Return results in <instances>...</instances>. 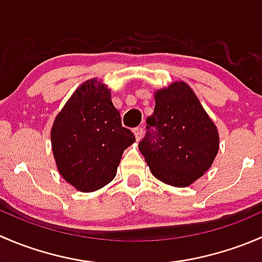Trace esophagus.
Masks as SVG:
<instances>
[{"mask_svg":"<svg viewBox=\"0 0 262 262\" xmlns=\"http://www.w3.org/2000/svg\"><path fill=\"white\" fill-rule=\"evenodd\" d=\"M133 133H134V136H136L137 141H141L142 136H143V129H142V126H138V128H134Z\"/></svg>","mask_w":262,"mask_h":262,"instance_id":"obj_1","label":"esophagus"}]
</instances>
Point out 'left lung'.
I'll list each match as a JSON object with an SVG mask.
<instances>
[{
    "mask_svg": "<svg viewBox=\"0 0 262 262\" xmlns=\"http://www.w3.org/2000/svg\"><path fill=\"white\" fill-rule=\"evenodd\" d=\"M155 101L139 150L156 179L186 187L212 166L219 149L218 130L184 81L156 91Z\"/></svg>",
    "mask_w": 262,
    "mask_h": 262,
    "instance_id": "left-lung-1",
    "label": "left lung"
}]
</instances>
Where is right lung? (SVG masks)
<instances>
[{"label":"right lung","instance_id":"1","mask_svg":"<svg viewBox=\"0 0 262 262\" xmlns=\"http://www.w3.org/2000/svg\"><path fill=\"white\" fill-rule=\"evenodd\" d=\"M50 139L58 171L82 192L113 181L123 152L136 142L134 134L121 125L110 90L96 78L73 92L55 116Z\"/></svg>","mask_w":262,"mask_h":262}]
</instances>
